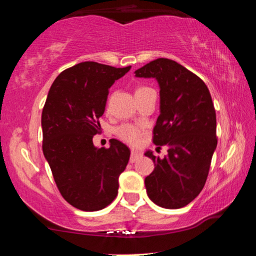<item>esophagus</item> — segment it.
Returning a JSON list of instances; mask_svg holds the SVG:
<instances>
[{"instance_id":"esophagus-1","label":"esophagus","mask_w":256,"mask_h":256,"mask_svg":"<svg viewBox=\"0 0 256 256\" xmlns=\"http://www.w3.org/2000/svg\"><path fill=\"white\" fill-rule=\"evenodd\" d=\"M141 157V154L138 152V151H136V150H132L131 151V158H130V162H136V160Z\"/></svg>"}]
</instances>
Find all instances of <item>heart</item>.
<instances>
[{
    "label": "heart",
    "mask_w": 256,
    "mask_h": 256,
    "mask_svg": "<svg viewBox=\"0 0 256 256\" xmlns=\"http://www.w3.org/2000/svg\"><path fill=\"white\" fill-rule=\"evenodd\" d=\"M146 89H149V88H146V86H138L136 92H144ZM116 134H118V136L122 138V140L128 142V144H136L138 142V138H140L141 131L140 128L136 126V125L123 124L116 130Z\"/></svg>",
    "instance_id": "1"
}]
</instances>
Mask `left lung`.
Instances as JSON below:
<instances>
[{"mask_svg": "<svg viewBox=\"0 0 256 256\" xmlns=\"http://www.w3.org/2000/svg\"><path fill=\"white\" fill-rule=\"evenodd\" d=\"M138 78H154L160 88V114L154 144L166 146L160 159L151 151L154 170L146 177L151 201L166 209H180L196 198L206 184L216 148V120L208 86L175 60L157 58L136 70Z\"/></svg>", "mask_w": 256, "mask_h": 256, "instance_id": "8db88e82", "label": "left lung"}]
</instances>
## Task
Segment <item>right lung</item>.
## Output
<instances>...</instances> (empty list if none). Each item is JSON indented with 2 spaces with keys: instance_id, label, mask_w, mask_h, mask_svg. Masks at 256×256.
I'll return each instance as SVG.
<instances>
[{
  "instance_id": "obj_1",
  "label": "right lung",
  "mask_w": 256,
  "mask_h": 256,
  "mask_svg": "<svg viewBox=\"0 0 256 256\" xmlns=\"http://www.w3.org/2000/svg\"><path fill=\"white\" fill-rule=\"evenodd\" d=\"M131 66L82 62L60 72L52 84L42 114V152L62 196L76 209L98 211L114 201L130 149L112 138L97 148L108 89Z\"/></svg>"
}]
</instances>
